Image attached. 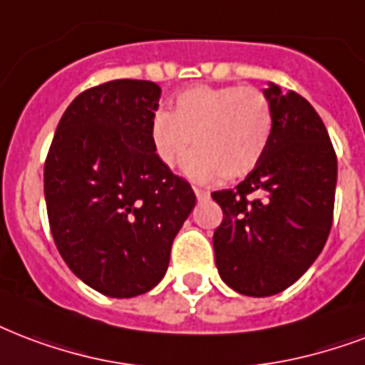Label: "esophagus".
I'll list each match as a JSON object with an SVG mask.
<instances>
[{
  "mask_svg": "<svg viewBox=\"0 0 365 365\" xmlns=\"http://www.w3.org/2000/svg\"><path fill=\"white\" fill-rule=\"evenodd\" d=\"M195 195H197V199H199V201H205V199L210 197V193H208L207 189H201V187H195Z\"/></svg>",
  "mask_w": 365,
  "mask_h": 365,
  "instance_id": "obj_1",
  "label": "esophagus"
}]
</instances>
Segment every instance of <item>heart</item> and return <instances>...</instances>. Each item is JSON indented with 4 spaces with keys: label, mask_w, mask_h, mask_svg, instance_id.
<instances>
[{
    "label": "heart",
    "mask_w": 365,
    "mask_h": 365,
    "mask_svg": "<svg viewBox=\"0 0 365 365\" xmlns=\"http://www.w3.org/2000/svg\"><path fill=\"white\" fill-rule=\"evenodd\" d=\"M274 130L272 105L250 86H199L180 93L168 113H157L151 141L166 166L183 157L193 139L195 151L183 170L199 182L247 176L262 160Z\"/></svg>",
    "instance_id": "1"
}]
</instances>
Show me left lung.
Returning <instances> with one entry per match:
<instances>
[{
  "label": "left lung",
  "instance_id": "8db88e82",
  "mask_svg": "<svg viewBox=\"0 0 365 365\" xmlns=\"http://www.w3.org/2000/svg\"><path fill=\"white\" fill-rule=\"evenodd\" d=\"M274 130L262 160L235 189L214 191L224 218L214 232L220 277L241 294L293 285L324 249L333 224L337 155L316 108L269 83Z\"/></svg>",
  "mask_w": 365,
  "mask_h": 365
}]
</instances>
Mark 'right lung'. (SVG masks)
Instances as JSON below:
<instances>
[{
  "instance_id": "obj_1",
  "label": "right lung",
  "mask_w": 365,
  "mask_h": 365,
  "mask_svg": "<svg viewBox=\"0 0 365 365\" xmlns=\"http://www.w3.org/2000/svg\"><path fill=\"white\" fill-rule=\"evenodd\" d=\"M160 88L110 80L61 116L43 166L53 241L86 285L113 299L151 291L166 274L195 193L157 157L151 124Z\"/></svg>"
}]
</instances>
